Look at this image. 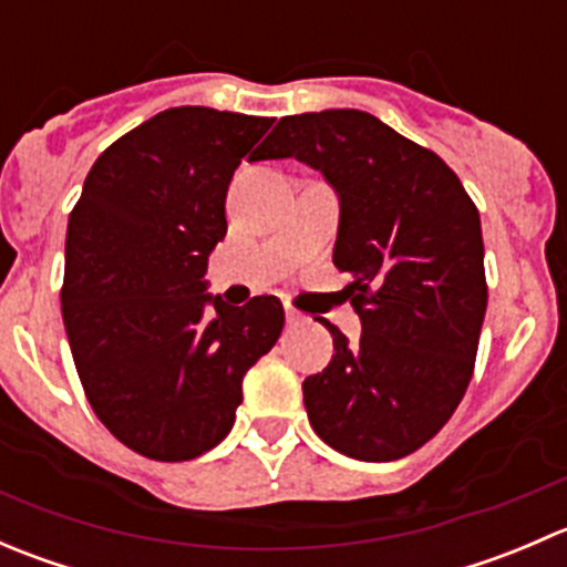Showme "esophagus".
Masks as SVG:
<instances>
[{"label":"esophagus","mask_w":567,"mask_h":567,"mask_svg":"<svg viewBox=\"0 0 567 567\" xmlns=\"http://www.w3.org/2000/svg\"><path fill=\"white\" fill-rule=\"evenodd\" d=\"M285 320H288L290 329H296V326L305 323V316H301V312H296V310H290V307H288V310H285Z\"/></svg>","instance_id":"obj_1"}]
</instances>
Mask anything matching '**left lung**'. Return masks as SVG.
<instances>
[{"mask_svg": "<svg viewBox=\"0 0 567 567\" xmlns=\"http://www.w3.org/2000/svg\"><path fill=\"white\" fill-rule=\"evenodd\" d=\"M262 158H299L334 188V266L362 320L353 346L326 323L334 357L305 379L312 431L357 461L411 455L472 381L488 305L477 208L436 153L359 109L282 117Z\"/></svg>", "mask_w": 567, "mask_h": 567, "instance_id": "obj_1", "label": "left lung"}]
</instances>
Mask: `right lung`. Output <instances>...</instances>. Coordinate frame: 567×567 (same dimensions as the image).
Returning a JSON list of instances; mask_svg holds the SVG:
<instances>
[{"mask_svg": "<svg viewBox=\"0 0 567 567\" xmlns=\"http://www.w3.org/2000/svg\"><path fill=\"white\" fill-rule=\"evenodd\" d=\"M271 123L208 106L158 112L101 153L71 210L62 320L73 362L99 420L145 458L216 447L244 375L282 331L274 296L230 307L205 290L227 186Z\"/></svg>", "mask_w": 567, "mask_h": 567, "instance_id": "1", "label": "right lung"}]
</instances>
